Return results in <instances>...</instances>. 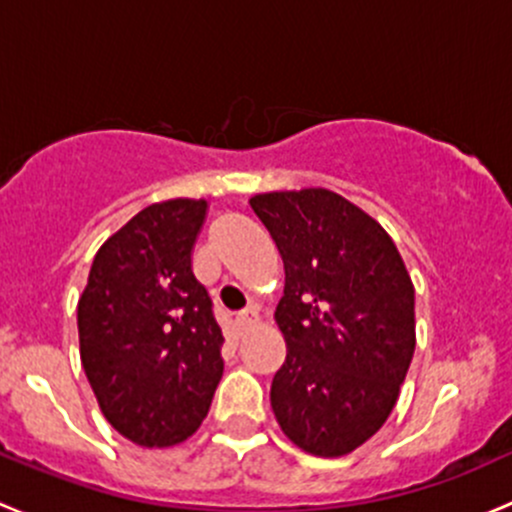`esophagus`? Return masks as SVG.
Segmentation results:
<instances>
[{
    "instance_id": "esophagus-1",
    "label": "esophagus",
    "mask_w": 512,
    "mask_h": 512,
    "mask_svg": "<svg viewBox=\"0 0 512 512\" xmlns=\"http://www.w3.org/2000/svg\"><path fill=\"white\" fill-rule=\"evenodd\" d=\"M234 325H236V333L246 335L249 330H254L258 325V313H256V310H244V313L236 315Z\"/></svg>"
}]
</instances>
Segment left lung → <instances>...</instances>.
Listing matches in <instances>:
<instances>
[{"label": "left lung", "instance_id": "8db88e82", "mask_svg": "<svg viewBox=\"0 0 512 512\" xmlns=\"http://www.w3.org/2000/svg\"><path fill=\"white\" fill-rule=\"evenodd\" d=\"M249 204L286 268L276 323L288 352L273 414L303 451L345 456L382 429L412 365V278L387 231L330 189Z\"/></svg>", "mask_w": 512, "mask_h": 512}]
</instances>
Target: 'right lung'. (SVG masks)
Instances as JSON below:
<instances>
[{"mask_svg": "<svg viewBox=\"0 0 512 512\" xmlns=\"http://www.w3.org/2000/svg\"><path fill=\"white\" fill-rule=\"evenodd\" d=\"M204 199L135 214L93 258L78 300L81 362L105 419L140 446H175L209 412L224 335L192 246Z\"/></svg>", "mask_w": 512, "mask_h": 512, "instance_id": "obj_1", "label": "right lung"}]
</instances>
